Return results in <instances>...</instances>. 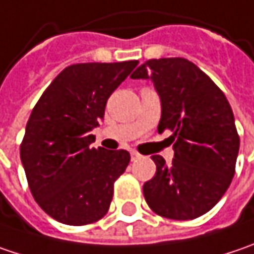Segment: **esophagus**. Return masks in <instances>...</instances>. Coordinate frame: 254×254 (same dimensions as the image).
<instances>
[{"instance_id":"1","label":"esophagus","mask_w":254,"mask_h":254,"mask_svg":"<svg viewBox=\"0 0 254 254\" xmlns=\"http://www.w3.org/2000/svg\"><path fill=\"white\" fill-rule=\"evenodd\" d=\"M139 158H141V155H139L136 151H130V159H132V161H136V159H139Z\"/></svg>"}]
</instances>
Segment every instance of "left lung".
<instances>
[{
  "mask_svg": "<svg viewBox=\"0 0 254 254\" xmlns=\"http://www.w3.org/2000/svg\"><path fill=\"white\" fill-rule=\"evenodd\" d=\"M130 77L154 83L161 100L158 132L172 130V164L154 155L155 177L143 184L148 205L172 220L205 214L234 177L240 139L229 100L202 70L181 57L148 60Z\"/></svg>",
  "mask_w": 254,
  "mask_h": 254,
  "instance_id": "1",
  "label": "left lung"
}]
</instances>
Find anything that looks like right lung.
Returning a JSON list of instances; mask_svg holds the SVG:
<instances>
[{"mask_svg":"<svg viewBox=\"0 0 254 254\" xmlns=\"http://www.w3.org/2000/svg\"><path fill=\"white\" fill-rule=\"evenodd\" d=\"M138 66L80 63L66 67L46 89L25 127L20 157L31 194L54 220L95 223L109 210L113 183L125 172V149L92 148L109 96Z\"/></svg>","mask_w":254,"mask_h":254,"instance_id":"1","label":"right lung"}]
</instances>
